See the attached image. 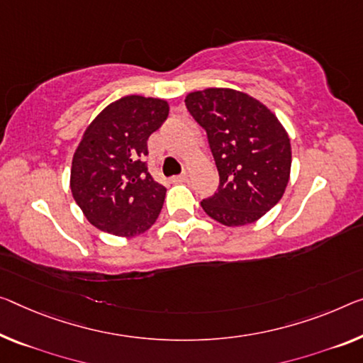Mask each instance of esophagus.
Masks as SVG:
<instances>
[{"mask_svg": "<svg viewBox=\"0 0 363 363\" xmlns=\"http://www.w3.org/2000/svg\"><path fill=\"white\" fill-rule=\"evenodd\" d=\"M188 180V174L185 172V174L182 175H177V177H172V182L174 183H182V182H186Z\"/></svg>", "mask_w": 363, "mask_h": 363, "instance_id": "34e87169", "label": "esophagus"}]
</instances>
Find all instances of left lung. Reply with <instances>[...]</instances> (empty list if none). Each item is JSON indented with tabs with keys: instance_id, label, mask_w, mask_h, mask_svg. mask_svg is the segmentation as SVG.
I'll list each match as a JSON object with an SVG mask.
<instances>
[{
	"instance_id": "8db88e82",
	"label": "left lung",
	"mask_w": 363,
	"mask_h": 363,
	"mask_svg": "<svg viewBox=\"0 0 363 363\" xmlns=\"http://www.w3.org/2000/svg\"><path fill=\"white\" fill-rule=\"evenodd\" d=\"M186 108L208 135L219 186L201 208L227 227L247 225L281 201L291 177V139L272 111L248 94L209 87Z\"/></svg>"
}]
</instances>
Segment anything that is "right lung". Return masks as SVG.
Returning a JSON list of instances; mask_svg holds the SVG:
<instances>
[{
	"label": "right lung",
	"mask_w": 363,
	"mask_h": 363,
	"mask_svg": "<svg viewBox=\"0 0 363 363\" xmlns=\"http://www.w3.org/2000/svg\"><path fill=\"white\" fill-rule=\"evenodd\" d=\"M169 116L162 99L126 96L105 107L72 155L71 193L86 219L116 237L144 233L160 214L165 186L150 177L147 139Z\"/></svg>",
	"instance_id": "right-lung-1"
}]
</instances>
